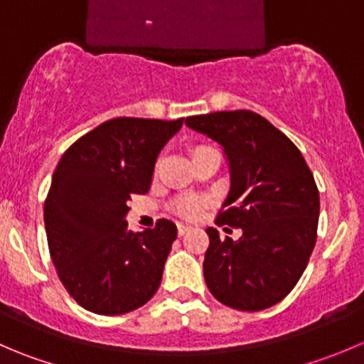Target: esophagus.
<instances>
[{
    "label": "esophagus",
    "mask_w": 364,
    "mask_h": 364,
    "mask_svg": "<svg viewBox=\"0 0 364 364\" xmlns=\"http://www.w3.org/2000/svg\"><path fill=\"white\" fill-rule=\"evenodd\" d=\"M190 231V225H185V224H178V235L183 236L185 232Z\"/></svg>",
    "instance_id": "34e87169"
}]
</instances>
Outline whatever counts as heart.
<instances>
[{
    "mask_svg": "<svg viewBox=\"0 0 364 364\" xmlns=\"http://www.w3.org/2000/svg\"><path fill=\"white\" fill-rule=\"evenodd\" d=\"M210 149V147H204V146H199L196 147V149L192 151V156H197L199 153H203V151ZM178 211L183 215V217H197L200 211V203H197V200H181V203L178 204Z\"/></svg>",
    "mask_w": 364,
    "mask_h": 364,
    "instance_id": "obj_1",
    "label": "heart"
}]
</instances>
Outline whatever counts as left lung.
Listing matches in <instances>:
<instances>
[{
    "mask_svg": "<svg viewBox=\"0 0 364 364\" xmlns=\"http://www.w3.org/2000/svg\"><path fill=\"white\" fill-rule=\"evenodd\" d=\"M185 124L224 149L231 188L217 224L242 229L236 242L206 229L208 288L232 309L270 308L294 290L315 247L320 215L315 178L297 146L254 112L193 115Z\"/></svg>",
    "mask_w": 364,
    "mask_h": 364,
    "instance_id": "obj_1",
    "label": "left lung"
}]
</instances>
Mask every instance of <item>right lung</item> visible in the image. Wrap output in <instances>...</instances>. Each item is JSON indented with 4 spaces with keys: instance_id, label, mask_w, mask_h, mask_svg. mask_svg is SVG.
I'll use <instances>...</instances> for the list:
<instances>
[{
    "instance_id": "obj_1",
    "label": "right lung",
    "mask_w": 364,
    "mask_h": 364,
    "mask_svg": "<svg viewBox=\"0 0 364 364\" xmlns=\"http://www.w3.org/2000/svg\"><path fill=\"white\" fill-rule=\"evenodd\" d=\"M183 119L117 117L77 139L60 158L44 203L49 254L74 301L97 315L146 304L161 283L178 236L174 222L128 229V203L151 188L154 164Z\"/></svg>"
}]
</instances>
